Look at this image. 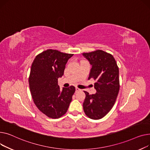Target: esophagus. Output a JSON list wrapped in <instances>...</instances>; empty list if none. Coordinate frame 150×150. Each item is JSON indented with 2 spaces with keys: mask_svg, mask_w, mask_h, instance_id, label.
<instances>
[{
  "mask_svg": "<svg viewBox=\"0 0 150 150\" xmlns=\"http://www.w3.org/2000/svg\"><path fill=\"white\" fill-rule=\"evenodd\" d=\"M81 91V89H79V88H76V92L77 93V92H79V91Z\"/></svg>",
  "mask_w": 150,
  "mask_h": 150,
  "instance_id": "esophagus-1",
  "label": "esophagus"
}]
</instances>
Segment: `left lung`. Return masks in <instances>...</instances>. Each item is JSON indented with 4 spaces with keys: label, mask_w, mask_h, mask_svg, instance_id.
<instances>
[{
    "label": "left lung",
    "mask_w": 150,
    "mask_h": 150,
    "mask_svg": "<svg viewBox=\"0 0 150 150\" xmlns=\"http://www.w3.org/2000/svg\"><path fill=\"white\" fill-rule=\"evenodd\" d=\"M82 54L92 66L88 79L96 81L94 88L97 91L91 95L84 91L83 110L90 119H100L111 110L116 100L120 87L119 68L114 57L102 50Z\"/></svg>",
    "instance_id": "8db88e82"
}]
</instances>
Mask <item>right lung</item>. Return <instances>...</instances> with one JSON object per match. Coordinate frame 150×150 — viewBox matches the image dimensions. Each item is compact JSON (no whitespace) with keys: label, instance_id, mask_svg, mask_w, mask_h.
Instances as JSON below:
<instances>
[{"label":"right lung","instance_id":"right-lung-1","mask_svg":"<svg viewBox=\"0 0 150 150\" xmlns=\"http://www.w3.org/2000/svg\"><path fill=\"white\" fill-rule=\"evenodd\" d=\"M73 54L47 50L38 54L31 65L29 85L38 108L50 118L57 119L66 113L75 87L60 90L58 78L64 75L65 65Z\"/></svg>","mask_w":150,"mask_h":150}]
</instances>
